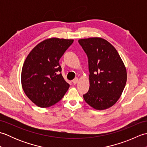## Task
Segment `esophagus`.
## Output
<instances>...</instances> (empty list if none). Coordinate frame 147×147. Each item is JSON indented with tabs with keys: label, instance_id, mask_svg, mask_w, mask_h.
<instances>
[{
	"label": "esophagus",
	"instance_id": "34e87169",
	"mask_svg": "<svg viewBox=\"0 0 147 147\" xmlns=\"http://www.w3.org/2000/svg\"><path fill=\"white\" fill-rule=\"evenodd\" d=\"M78 78H74L73 80V83L74 85H76V84L78 83Z\"/></svg>",
	"mask_w": 147,
	"mask_h": 147
}]
</instances>
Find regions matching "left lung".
Segmentation results:
<instances>
[{"label":"left lung","mask_w":147,"mask_h":147,"mask_svg":"<svg viewBox=\"0 0 147 147\" xmlns=\"http://www.w3.org/2000/svg\"><path fill=\"white\" fill-rule=\"evenodd\" d=\"M88 59L90 88L83 95L85 102L96 110L115 104L127 80L126 69L113 46L101 38L78 40Z\"/></svg>","instance_id":"8db88e82"}]
</instances>
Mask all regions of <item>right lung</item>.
Here are the masks:
<instances>
[{"label":"right lung","mask_w":147,"mask_h":147,"mask_svg":"<svg viewBox=\"0 0 147 147\" xmlns=\"http://www.w3.org/2000/svg\"><path fill=\"white\" fill-rule=\"evenodd\" d=\"M73 40L53 38L38 43L27 56L21 71L22 87L40 107L59 102L69 87L61 74L59 60Z\"/></svg>","instance_id":"right-lung-1"}]
</instances>
